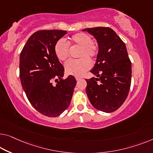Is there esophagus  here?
Instances as JSON below:
<instances>
[{"label": "esophagus", "mask_w": 153, "mask_h": 153, "mask_svg": "<svg viewBox=\"0 0 153 153\" xmlns=\"http://www.w3.org/2000/svg\"><path fill=\"white\" fill-rule=\"evenodd\" d=\"M82 77H80V76H76V80H79V79H81Z\"/></svg>", "instance_id": "34e87169"}]
</instances>
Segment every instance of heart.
Masks as SVG:
<instances>
[{
  "instance_id": "b5f03b06",
  "label": "heart",
  "mask_w": 153,
  "mask_h": 153,
  "mask_svg": "<svg viewBox=\"0 0 153 153\" xmlns=\"http://www.w3.org/2000/svg\"><path fill=\"white\" fill-rule=\"evenodd\" d=\"M70 46L79 48L77 57L78 60H71L66 63L65 71L67 74L75 76H81L90 69L91 60H94L98 55L99 47L93 42L90 35L85 33H77L73 35L68 40H59L56 43L54 51L59 60L65 62L70 56Z\"/></svg>"
}]
</instances>
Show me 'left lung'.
Wrapping results in <instances>:
<instances>
[{"instance_id": "obj_1", "label": "left lung", "mask_w": 153, "mask_h": 153, "mask_svg": "<svg viewBox=\"0 0 153 153\" xmlns=\"http://www.w3.org/2000/svg\"><path fill=\"white\" fill-rule=\"evenodd\" d=\"M94 36L99 46L96 62L91 72L97 77L86 79V92L93 106L105 113L122 105L131 84V62L125 43L109 27L84 29Z\"/></svg>"}]
</instances>
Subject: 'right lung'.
I'll use <instances>...</instances> for the list:
<instances>
[{
  "mask_svg": "<svg viewBox=\"0 0 153 153\" xmlns=\"http://www.w3.org/2000/svg\"><path fill=\"white\" fill-rule=\"evenodd\" d=\"M66 33L56 29L36 31L20 55V79L27 99L38 112L49 117L59 116L69 107L76 84L73 76L62 78L65 69L54 51L56 43Z\"/></svg>",
  "mask_w": 153,
  "mask_h": 153,
  "instance_id": "add662e5",
  "label": "right lung"
}]
</instances>
